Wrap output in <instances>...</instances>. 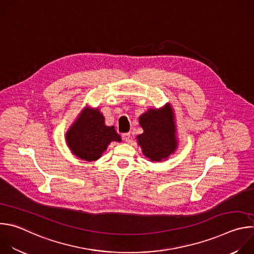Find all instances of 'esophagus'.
Returning <instances> with one entry per match:
<instances>
[{
    "mask_svg": "<svg viewBox=\"0 0 254 254\" xmlns=\"http://www.w3.org/2000/svg\"><path fill=\"white\" fill-rule=\"evenodd\" d=\"M123 139L125 140V141H127V142H128L129 141V137H130V133L129 132H127V133H123Z\"/></svg>",
    "mask_w": 254,
    "mask_h": 254,
    "instance_id": "34e87169",
    "label": "esophagus"
}]
</instances>
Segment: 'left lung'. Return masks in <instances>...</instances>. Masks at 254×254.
<instances>
[{"instance_id":"1","label":"left lung","mask_w":254,"mask_h":254,"mask_svg":"<svg viewBox=\"0 0 254 254\" xmlns=\"http://www.w3.org/2000/svg\"><path fill=\"white\" fill-rule=\"evenodd\" d=\"M143 132L136 136L143 156L150 162L167 161L178 149L175 115L168 102L161 108H149L138 118Z\"/></svg>"}]
</instances>
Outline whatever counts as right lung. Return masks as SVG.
<instances>
[{"mask_svg":"<svg viewBox=\"0 0 254 254\" xmlns=\"http://www.w3.org/2000/svg\"><path fill=\"white\" fill-rule=\"evenodd\" d=\"M71 153L82 161L98 160L112 141H122L114 127H107L98 108L84 107L65 134Z\"/></svg>","mask_w":254,"mask_h":254,"instance_id":"add662e5","label":"right lung"}]
</instances>
